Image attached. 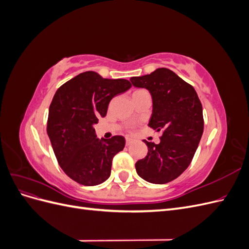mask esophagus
Masks as SVG:
<instances>
[{
  "mask_svg": "<svg viewBox=\"0 0 249 249\" xmlns=\"http://www.w3.org/2000/svg\"><path fill=\"white\" fill-rule=\"evenodd\" d=\"M132 143H133V141H132L131 139H126V140H125V145H126V146H129V145H131V144H132Z\"/></svg>",
  "mask_w": 249,
  "mask_h": 249,
  "instance_id": "1",
  "label": "esophagus"
}]
</instances>
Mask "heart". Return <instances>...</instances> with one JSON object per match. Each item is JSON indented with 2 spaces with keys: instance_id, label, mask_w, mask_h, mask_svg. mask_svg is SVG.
Instances as JSON below:
<instances>
[{
  "instance_id": "heart-1",
  "label": "heart",
  "mask_w": 249,
  "mask_h": 249,
  "mask_svg": "<svg viewBox=\"0 0 249 249\" xmlns=\"http://www.w3.org/2000/svg\"><path fill=\"white\" fill-rule=\"evenodd\" d=\"M140 91H144V89H138V90H136V91H135L134 93H136V92H140Z\"/></svg>"
}]
</instances>
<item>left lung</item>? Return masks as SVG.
<instances>
[{
    "instance_id": "8db88e82",
    "label": "left lung",
    "mask_w": 249,
    "mask_h": 249,
    "mask_svg": "<svg viewBox=\"0 0 249 249\" xmlns=\"http://www.w3.org/2000/svg\"><path fill=\"white\" fill-rule=\"evenodd\" d=\"M152 94L148 125L162 132L159 144L144 140L148 152L135 164L138 176L152 184H166L189 166L203 132L202 106L193 86L168 69L130 79Z\"/></svg>"
}]
</instances>
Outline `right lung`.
Masks as SVG:
<instances>
[{"instance_id":"1","label":"right lung","mask_w":249,"mask_h":249,"mask_svg":"<svg viewBox=\"0 0 249 249\" xmlns=\"http://www.w3.org/2000/svg\"><path fill=\"white\" fill-rule=\"evenodd\" d=\"M124 79H104L85 71L60 86L50 105L47 132L60 167L84 186L104 183L113 157L125 144L123 136L96 138L93 124L107 114L110 101L131 88Z\"/></svg>"}]
</instances>
